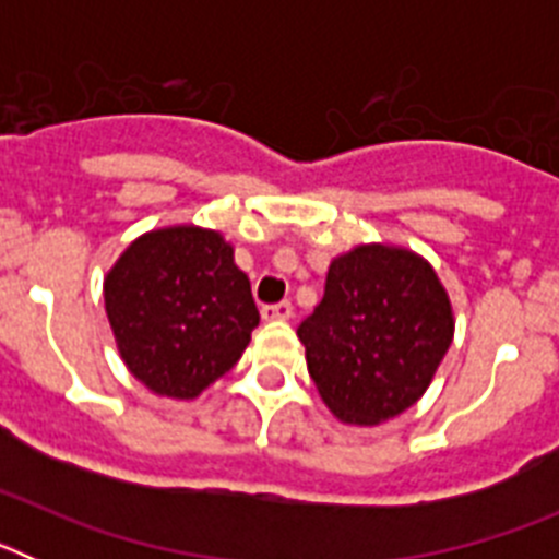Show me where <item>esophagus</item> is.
<instances>
[{"instance_id": "obj_1", "label": "esophagus", "mask_w": 559, "mask_h": 559, "mask_svg": "<svg viewBox=\"0 0 559 559\" xmlns=\"http://www.w3.org/2000/svg\"><path fill=\"white\" fill-rule=\"evenodd\" d=\"M290 316H294V305H290V302L263 305V319H265V322H288Z\"/></svg>"}]
</instances>
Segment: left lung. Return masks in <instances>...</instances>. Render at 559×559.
I'll list each match as a JSON object with an SVG mask.
<instances>
[{"label": "left lung", "instance_id": "left-lung-1", "mask_svg": "<svg viewBox=\"0 0 559 559\" xmlns=\"http://www.w3.org/2000/svg\"><path fill=\"white\" fill-rule=\"evenodd\" d=\"M453 328L448 290L426 257L360 243L333 257L322 302L296 335L324 406L349 426H380L426 394Z\"/></svg>", "mask_w": 559, "mask_h": 559}]
</instances>
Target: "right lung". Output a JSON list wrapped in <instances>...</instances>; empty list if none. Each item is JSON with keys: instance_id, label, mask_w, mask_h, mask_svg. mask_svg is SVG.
Returning a JSON list of instances; mask_svg holds the SVG:
<instances>
[{"instance_id": "1", "label": "right lung", "mask_w": 559, "mask_h": 559, "mask_svg": "<svg viewBox=\"0 0 559 559\" xmlns=\"http://www.w3.org/2000/svg\"><path fill=\"white\" fill-rule=\"evenodd\" d=\"M103 299L128 372L170 400H195L229 372L260 324L235 246L195 224L136 237L108 269Z\"/></svg>"}]
</instances>
